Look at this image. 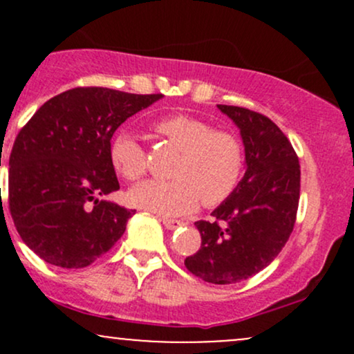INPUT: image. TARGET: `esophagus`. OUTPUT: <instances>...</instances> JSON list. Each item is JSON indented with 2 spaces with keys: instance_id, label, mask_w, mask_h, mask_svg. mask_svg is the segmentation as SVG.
<instances>
[{
  "instance_id": "esophagus-1",
  "label": "esophagus",
  "mask_w": 354,
  "mask_h": 354,
  "mask_svg": "<svg viewBox=\"0 0 354 354\" xmlns=\"http://www.w3.org/2000/svg\"><path fill=\"white\" fill-rule=\"evenodd\" d=\"M160 221L163 223L165 228H168V230H174V228H178V226L183 225L181 221H178V219H171V218H160Z\"/></svg>"
}]
</instances>
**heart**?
Instances as JSON below:
<instances>
[{
  "label": "heart",
  "instance_id": "obj_1",
  "mask_svg": "<svg viewBox=\"0 0 354 354\" xmlns=\"http://www.w3.org/2000/svg\"><path fill=\"white\" fill-rule=\"evenodd\" d=\"M154 129L169 145L180 149L174 160V180H148L128 193L131 205L163 216H178L225 203L236 191L245 171V148L231 131L189 115L161 118ZM113 168L124 180L136 181L148 171V153L136 136L120 131L109 149Z\"/></svg>",
  "mask_w": 354,
  "mask_h": 354
}]
</instances>
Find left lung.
Returning <instances> with one entry per match:
<instances>
[{
    "label": "left lung",
    "instance_id": "1",
    "mask_svg": "<svg viewBox=\"0 0 354 354\" xmlns=\"http://www.w3.org/2000/svg\"><path fill=\"white\" fill-rule=\"evenodd\" d=\"M239 128L246 171L239 186L196 221L201 248L185 266L203 281L231 284L254 276L286 245L299 203V161L290 140L270 118L251 109L218 104Z\"/></svg>",
    "mask_w": 354,
    "mask_h": 354
}]
</instances>
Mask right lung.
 <instances>
[{"instance_id":"right-lung-1","label":"right lung","mask_w":354,"mask_h":354,"mask_svg":"<svg viewBox=\"0 0 354 354\" xmlns=\"http://www.w3.org/2000/svg\"><path fill=\"white\" fill-rule=\"evenodd\" d=\"M161 98L73 88L23 126L10 154L8 205L19 236L39 258L66 270L84 268L123 236L135 209L103 200L120 189L111 138Z\"/></svg>"}]
</instances>
